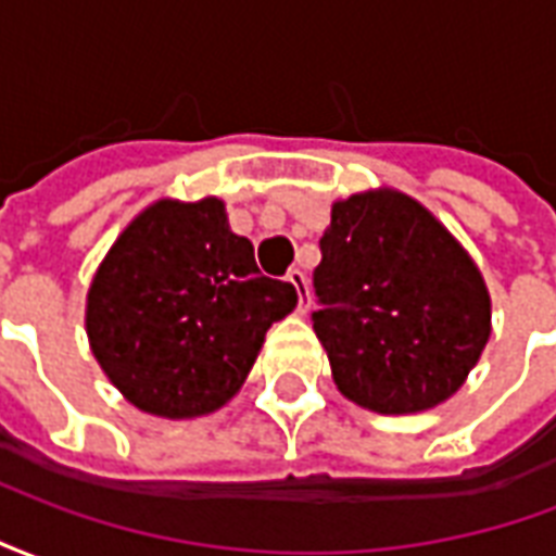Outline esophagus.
Here are the masks:
<instances>
[{
	"label": "esophagus",
	"mask_w": 556,
	"mask_h": 556,
	"mask_svg": "<svg viewBox=\"0 0 556 556\" xmlns=\"http://www.w3.org/2000/svg\"><path fill=\"white\" fill-rule=\"evenodd\" d=\"M298 289V313L306 315V309H309V286H306V277H303V270H298V267H291L289 277H286Z\"/></svg>",
	"instance_id": "1"
}]
</instances>
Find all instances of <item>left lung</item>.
Instances as JSON below:
<instances>
[{
  "label": "left lung",
  "mask_w": 556,
  "mask_h": 556,
  "mask_svg": "<svg viewBox=\"0 0 556 556\" xmlns=\"http://www.w3.org/2000/svg\"><path fill=\"white\" fill-rule=\"evenodd\" d=\"M313 286L333 384L375 414L438 408L489 345L491 294L477 262L393 187L333 202Z\"/></svg>",
  "instance_id": "8db88e82"
}]
</instances>
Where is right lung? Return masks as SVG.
<instances>
[{"label":"right lung","mask_w":556,"mask_h":556,"mask_svg":"<svg viewBox=\"0 0 556 556\" xmlns=\"http://www.w3.org/2000/svg\"><path fill=\"white\" fill-rule=\"evenodd\" d=\"M298 289L255 267L226 202L157 199L130 219L91 277L86 333L110 384L142 414L193 419L238 396L267 327Z\"/></svg>","instance_id":"add662e5"}]
</instances>
